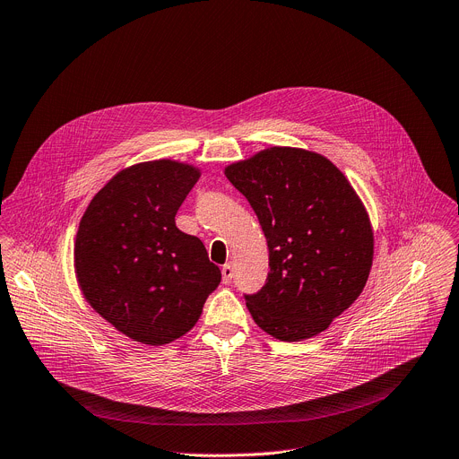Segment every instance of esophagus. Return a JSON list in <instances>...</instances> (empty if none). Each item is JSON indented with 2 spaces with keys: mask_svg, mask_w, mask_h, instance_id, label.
I'll return each mask as SVG.
<instances>
[{
  "mask_svg": "<svg viewBox=\"0 0 459 459\" xmlns=\"http://www.w3.org/2000/svg\"><path fill=\"white\" fill-rule=\"evenodd\" d=\"M222 281H224V285H230L233 281V266L230 263L222 266Z\"/></svg>",
  "mask_w": 459,
  "mask_h": 459,
  "instance_id": "34e87169",
  "label": "esophagus"
}]
</instances>
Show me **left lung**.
<instances>
[{"label": "left lung", "mask_w": 459, "mask_h": 459, "mask_svg": "<svg viewBox=\"0 0 459 459\" xmlns=\"http://www.w3.org/2000/svg\"><path fill=\"white\" fill-rule=\"evenodd\" d=\"M224 174L248 198L268 242L266 283L246 296L254 322L283 342L324 333L362 294L373 264L360 196L331 160L296 147H268Z\"/></svg>", "instance_id": "8db88e82"}]
</instances>
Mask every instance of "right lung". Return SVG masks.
Returning <instances> with one entry per match:
<instances>
[{"mask_svg": "<svg viewBox=\"0 0 459 459\" xmlns=\"http://www.w3.org/2000/svg\"><path fill=\"white\" fill-rule=\"evenodd\" d=\"M200 174L169 158L130 165L102 186L81 219L74 248L79 289L134 342L163 345L189 333L221 283L202 240L174 222Z\"/></svg>", "mask_w": 459, "mask_h": 459, "instance_id": "1", "label": "right lung"}]
</instances>
